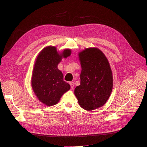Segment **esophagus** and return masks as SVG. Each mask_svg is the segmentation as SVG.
<instances>
[{
	"instance_id": "34e87169",
	"label": "esophagus",
	"mask_w": 147,
	"mask_h": 147,
	"mask_svg": "<svg viewBox=\"0 0 147 147\" xmlns=\"http://www.w3.org/2000/svg\"><path fill=\"white\" fill-rule=\"evenodd\" d=\"M70 87H71V89L73 90L74 89V82H69Z\"/></svg>"
}]
</instances>
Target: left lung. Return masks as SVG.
<instances>
[{
    "mask_svg": "<svg viewBox=\"0 0 147 147\" xmlns=\"http://www.w3.org/2000/svg\"><path fill=\"white\" fill-rule=\"evenodd\" d=\"M81 66L80 85L74 90L80 106L87 111L102 107L109 99L113 88V76L109 61L96 48L78 53Z\"/></svg>",
    "mask_w": 147,
    "mask_h": 147,
    "instance_id": "obj_1",
    "label": "left lung"
}]
</instances>
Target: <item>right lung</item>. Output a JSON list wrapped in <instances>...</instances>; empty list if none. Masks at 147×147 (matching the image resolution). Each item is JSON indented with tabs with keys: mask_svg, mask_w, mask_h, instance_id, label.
Returning a JSON list of instances; mask_svg holds the SVG:
<instances>
[{
	"mask_svg": "<svg viewBox=\"0 0 147 147\" xmlns=\"http://www.w3.org/2000/svg\"><path fill=\"white\" fill-rule=\"evenodd\" d=\"M71 51L65 49L59 53L55 47L44 48L38 55L33 68L31 86L38 99L48 107L57 104L61 96L70 89L63 81V74L57 68L62 58L70 56Z\"/></svg>",
	"mask_w": 147,
	"mask_h": 147,
	"instance_id": "obj_1",
	"label": "right lung"
}]
</instances>
